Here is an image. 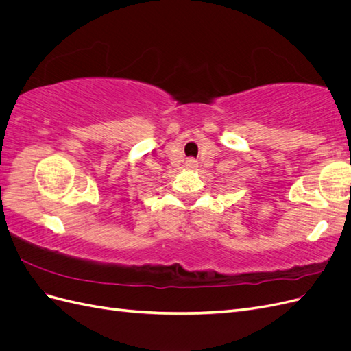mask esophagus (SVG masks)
Wrapping results in <instances>:
<instances>
[{
  "label": "esophagus",
  "mask_w": 351,
  "mask_h": 351,
  "mask_svg": "<svg viewBox=\"0 0 351 351\" xmlns=\"http://www.w3.org/2000/svg\"><path fill=\"white\" fill-rule=\"evenodd\" d=\"M186 167L189 169H195L197 167V161H196V159H193V158H189L187 161H186Z\"/></svg>",
  "instance_id": "esophagus-1"
}]
</instances>
